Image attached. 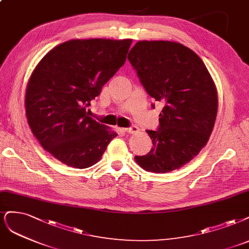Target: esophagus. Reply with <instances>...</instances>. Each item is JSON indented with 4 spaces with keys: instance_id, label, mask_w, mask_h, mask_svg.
Returning a JSON list of instances; mask_svg holds the SVG:
<instances>
[{
    "instance_id": "34e87169",
    "label": "esophagus",
    "mask_w": 249,
    "mask_h": 249,
    "mask_svg": "<svg viewBox=\"0 0 249 249\" xmlns=\"http://www.w3.org/2000/svg\"><path fill=\"white\" fill-rule=\"evenodd\" d=\"M124 131L125 132V133H127V134H134V133H137L139 131V128L137 127L136 125H131L130 127H125V128H124Z\"/></svg>"
}]
</instances>
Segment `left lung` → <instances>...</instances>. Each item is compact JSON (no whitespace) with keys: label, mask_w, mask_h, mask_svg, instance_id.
<instances>
[{"label":"left lung","mask_w":249,"mask_h":249,"mask_svg":"<svg viewBox=\"0 0 249 249\" xmlns=\"http://www.w3.org/2000/svg\"><path fill=\"white\" fill-rule=\"evenodd\" d=\"M127 59L144 89L164 105L158 130L146 131L153 147L135 160L148 172L179 169L209 139L217 113L215 85L202 59L180 43L139 41Z\"/></svg>","instance_id":"obj_1"}]
</instances>
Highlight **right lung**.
<instances>
[{
	"label": "right lung",
	"mask_w": 249,
	"mask_h": 249,
	"mask_svg": "<svg viewBox=\"0 0 249 249\" xmlns=\"http://www.w3.org/2000/svg\"><path fill=\"white\" fill-rule=\"evenodd\" d=\"M131 39L71 40L41 59L25 93L33 134L64 164L84 169L97 164L116 133L89 116L90 101L126 58Z\"/></svg>",
	"instance_id": "right-lung-1"
}]
</instances>
